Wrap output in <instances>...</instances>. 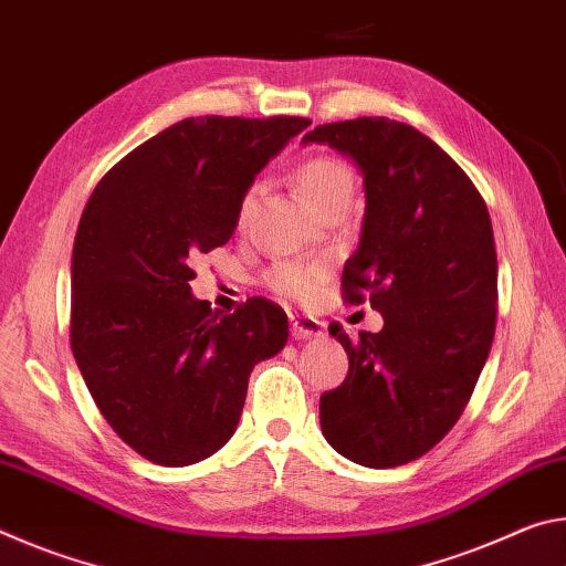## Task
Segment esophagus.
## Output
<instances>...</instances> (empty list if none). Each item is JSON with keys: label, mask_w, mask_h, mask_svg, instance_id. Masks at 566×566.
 <instances>
[{"label": "esophagus", "mask_w": 566, "mask_h": 566, "mask_svg": "<svg viewBox=\"0 0 566 566\" xmlns=\"http://www.w3.org/2000/svg\"><path fill=\"white\" fill-rule=\"evenodd\" d=\"M290 327H292V337L294 339H312L322 334V322L314 317H306V314H292L290 317Z\"/></svg>", "instance_id": "34e87169"}]
</instances>
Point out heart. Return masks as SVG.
Instances as JSON below:
<instances>
[{
	"label": "heart",
	"mask_w": 566,
	"mask_h": 566,
	"mask_svg": "<svg viewBox=\"0 0 566 566\" xmlns=\"http://www.w3.org/2000/svg\"><path fill=\"white\" fill-rule=\"evenodd\" d=\"M296 185H300L302 195L306 197L314 209L329 205L332 199L337 197H349L354 191V177L349 167L344 161L334 157H312L306 159L304 165L296 169ZM256 197H260V187H249V191L239 205V224H247L249 217L254 212ZM324 270L319 264L300 262V260H282L272 264L270 270L264 272V284L270 286L274 294L286 296V300H310V296L317 292L322 282Z\"/></svg>",
	"instance_id": "1"
}]
</instances>
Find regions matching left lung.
I'll return each instance as SVG.
<instances>
[{"mask_svg":"<svg viewBox=\"0 0 566 566\" xmlns=\"http://www.w3.org/2000/svg\"><path fill=\"white\" fill-rule=\"evenodd\" d=\"M349 157L361 171L359 247L342 290L364 292L381 332L352 342L329 327L349 375L319 399L322 434L361 467H399L427 454L462 417L496 324V249L476 187L419 129L387 117L314 127L302 137Z\"/></svg>","mask_w":566,"mask_h":566,"instance_id":"obj_1","label":"left lung"}]
</instances>
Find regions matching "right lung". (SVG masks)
<instances>
[{"label": "right lung", "instance_id": "1", "mask_svg": "<svg viewBox=\"0 0 566 566\" xmlns=\"http://www.w3.org/2000/svg\"><path fill=\"white\" fill-rule=\"evenodd\" d=\"M304 117H189L132 149L94 187L72 249V352L104 419L161 467L234 434L254 364L290 324L252 296L234 314L191 294V262L234 234L254 177Z\"/></svg>", "mask_w": 566, "mask_h": 566}]
</instances>
